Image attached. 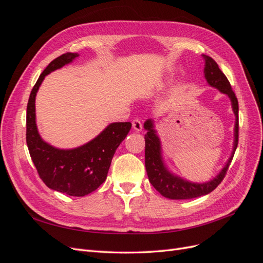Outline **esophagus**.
I'll return each instance as SVG.
<instances>
[{
	"label": "esophagus",
	"instance_id": "obj_1",
	"mask_svg": "<svg viewBox=\"0 0 263 263\" xmlns=\"http://www.w3.org/2000/svg\"><path fill=\"white\" fill-rule=\"evenodd\" d=\"M132 124H133V128L136 130V132H140L141 129H142V125H141V122L139 121L138 118H136V119H134V121L132 122Z\"/></svg>",
	"mask_w": 263,
	"mask_h": 263
}]
</instances>
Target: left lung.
Here are the masks:
<instances>
[{
	"label": "left lung",
	"mask_w": 263,
	"mask_h": 263,
	"mask_svg": "<svg viewBox=\"0 0 263 263\" xmlns=\"http://www.w3.org/2000/svg\"><path fill=\"white\" fill-rule=\"evenodd\" d=\"M203 58L205 61L204 76L209 85L217 89L220 93L226 94L232 102V108L236 117L233 151L224 168L212 180L203 183L187 181L170 171L164 163L161 141L155 128V123L153 119H147L144 127L147 130V134L145 135V164L148 178L158 192L162 196L170 198V200H189V198H195L211 193L224 179L238 145V110L239 109H238L236 95L232 90V86H230L226 76L221 72L215 60L205 54H203Z\"/></svg>",
	"instance_id": "obj_1"
}]
</instances>
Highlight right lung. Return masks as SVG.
Masks as SVG:
<instances>
[{"label":"right lung","instance_id":"obj_1","mask_svg":"<svg viewBox=\"0 0 263 263\" xmlns=\"http://www.w3.org/2000/svg\"><path fill=\"white\" fill-rule=\"evenodd\" d=\"M78 57L79 53L67 52L47 66L30 92L26 114V142L39 177L49 189L70 196L90 194L106 180L115 151L132 128L129 122L112 123L89 142L72 149L55 148L41 137L35 108L39 86L46 76Z\"/></svg>","mask_w":263,"mask_h":263}]
</instances>
